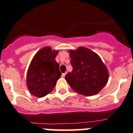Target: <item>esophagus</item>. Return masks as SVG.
I'll list each match as a JSON object with an SVG mask.
<instances>
[{
	"instance_id": "esophagus-1",
	"label": "esophagus",
	"mask_w": 133,
	"mask_h": 133,
	"mask_svg": "<svg viewBox=\"0 0 133 133\" xmlns=\"http://www.w3.org/2000/svg\"><path fill=\"white\" fill-rule=\"evenodd\" d=\"M65 74H66V72H65V73L62 74V77H63V78H64L65 76Z\"/></svg>"
}]
</instances>
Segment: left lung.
Returning a JSON list of instances; mask_svg holds the SVG:
<instances>
[{
  "label": "left lung",
  "mask_w": 133,
  "mask_h": 133,
  "mask_svg": "<svg viewBox=\"0 0 133 133\" xmlns=\"http://www.w3.org/2000/svg\"><path fill=\"white\" fill-rule=\"evenodd\" d=\"M69 52L73 70L65 77L68 83L79 94L92 96L98 93L109 78L108 69L101 58L85 47Z\"/></svg>",
  "instance_id": "obj_1"
}]
</instances>
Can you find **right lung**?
Wrapping results in <instances>:
<instances>
[{"instance_id":"obj_1","label":"right lung","mask_w":133,"mask_h":133,"mask_svg":"<svg viewBox=\"0 0 133 133\" xmlns=\"http://www.w3.org/2000/svg\"><path fill=\"white\" fill-rule=\"evenodd\" d=\"M57 51L44 47L34 57L27 73L26 82L30 93L43 97L53 91L61 77L59 65L55 61Z\"/></svg>"}]
</instances>
